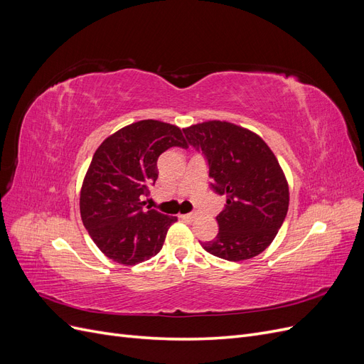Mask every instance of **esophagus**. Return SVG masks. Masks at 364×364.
<instances>
[{"label": "esophagus", "instance_id": "1", "mask_svg": "<svg viewBox=\"0 0 364 364\" xmlns=\"http://www.w3.org/2000/svg\"><path fill=\"white\" fill-rule=\"evenodd\" d=\"M182 218H186V220H194L197 217L196 213H190V214H181Z\"/></svg>", "mask_w": 364, "mask_h": 364}]
</instances>
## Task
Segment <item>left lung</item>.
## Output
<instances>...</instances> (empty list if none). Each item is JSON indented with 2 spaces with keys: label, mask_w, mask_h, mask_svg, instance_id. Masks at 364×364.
Segmentation results:
<instances>
[{
  "label": "left lung",
  "mask_w": 364,
  "mask_h": 364,
  "mask_svg": "<svg viewBox=\"0 0 364 364\" xmlns=\"http://www.w3.org/2000/svg\"><path fill=\"white\" fill-rule=\"evenodd\" d=\"M202 150L214 190L226 194L217 215L218 234L202 247L214 257L245 261L277 237L289 211V182L272 149L258 134L229 121L209 119L183 129Z\"/></svg>",
  "instance_id": "obj_1"
}]
</instances>
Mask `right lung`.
Segmentation results:
<instances>
[{
    "instance_id": "1",
    "label": "right lung",
    "mask_w": 364,
    "mask_h": 364,
    "mask_svg": "<svg viewBox=\"0 0 364 364\" xmlns=\"http://www.w3.org/2000/svg\"><path fill=\"white\" fill-rule=\"evenodd\" d=\"M173 146H188L181 127L141 119L109 135L95 150L80 188V215L109 259L124 266L150 259L178 222L142 200L158 179L159 155Z\"/></svg>"
}]
</instances>
